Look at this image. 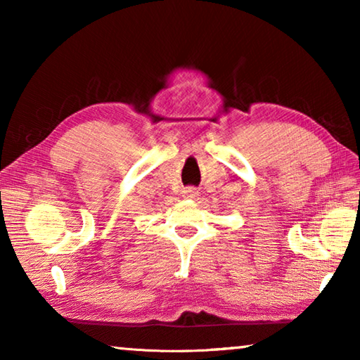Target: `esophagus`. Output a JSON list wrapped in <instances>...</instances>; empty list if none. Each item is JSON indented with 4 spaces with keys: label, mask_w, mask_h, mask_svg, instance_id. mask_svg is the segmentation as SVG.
I'll use <instances>...</instances> for the list:
<instances>
[{
    "label": "esophagus",
    "mask_w": 360,
    "mask_h": 360,
    "mask_svg": "<svg viewBox=\"0 0 360 360\" xmlns=\"http://www.w3.org/2000/svg\"><path fill=\"white\" fill-rule=\"evenodd\" d=\"M200 195V192H198V188L197 187H187L186 191H184V197L186 198H197Z\"/></svg>",
    "instance_id": "esophagus-1"
}]
</instances>
